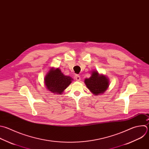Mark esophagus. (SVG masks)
Masks as SVG:
<instances>
[{
  "instance_id": "34e87169",
  "label": "esophagus",
  "mask_w": 149,
  "mask_h": 149,
  "mask_svg": "<svg viewBox=\"0 0 149 149\" xmlns=\"http://www.w3.org/2000/svg\"><path fill=\"white\" fill-rule=\"evenodd\" d=\"M75 79L77 81H79L81 80V77L78 75H75Z\"/></svg>"
}]
</instances>
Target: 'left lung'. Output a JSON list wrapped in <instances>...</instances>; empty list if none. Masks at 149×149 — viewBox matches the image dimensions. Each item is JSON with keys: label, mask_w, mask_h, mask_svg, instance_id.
Segmentation results:
<instances>
[{"label": "left lung", "mask_w": 149, "mask_h": 149, "mask_svg": "<svg viewBox=\"0 0 149 149\" xmlns=\"http://www.w3.org/2000/svg\"><path fill=\"white\" fill-rule=\"evenodd\" d=\"M89 78H85L84 83L88 89L95 95L105 92L109 86V79L104 74H100L95 70L91 72Z\"/></svg>", "instance_id": "1"}]
</instances>
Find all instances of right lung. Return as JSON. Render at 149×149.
I'll use <instances>...</instances> for the list:
<instances>
[{"instance_id":"right-lung-1","label":"right lung","mask_w":149,"mask_h":149,"mask_svg":"<svg viewBox=\"0 0 149 149\" xmlns=\"http://www.w3.org/2000/svg\"><path fill=\"white\" fill-rule=\"evenodd\" d=\"M74 79L64 75L59 68L52 67L44 77L46 88L54 94L61 95Z\"/></svg>"}]
</instances>
